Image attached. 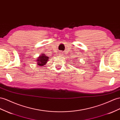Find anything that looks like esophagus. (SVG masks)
Segmentation results:
<instances>
[{"label":"esophagus","mask_w":120,"mask_h":120,"mask_svg":"<svg viewBox=\"0 0 120 120\" xmlns=\"http://www.w3.org/2000/svg\"><path fill=\"white\" fill-rule=\"evenodd\" d=\"M63 52H60V55H63Z\"/></svg>","instance_id":"esophagus-1"}]
</instances>
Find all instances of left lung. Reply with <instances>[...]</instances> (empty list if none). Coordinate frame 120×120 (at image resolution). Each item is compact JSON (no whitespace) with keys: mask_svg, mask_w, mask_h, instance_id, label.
<instances>
[{"mask_svg":"<svg viewBox=\"0 0 120 120\" xmlns=\"http://www.w3.org/2000/svg\"><path fill=\"white\" fill-rule=\"evenodd\" d=\"M78 59H79V58H78Z\"/></svg>","mask_w":120,"mask_h":120,"instance_id":"obj_1","label":"left lung"}]
</instances>
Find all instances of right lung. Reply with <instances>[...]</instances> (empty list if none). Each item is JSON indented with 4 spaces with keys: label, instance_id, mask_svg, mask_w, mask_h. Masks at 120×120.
Returning a JSON list of instances; mask_svg holds the SVG:
<instances>
[{
    "label": "right lung",
    "instance_id": "1",
    "mask_svg": "<svg viewBox=\"0 0 120 120\" xmlns=\"http://www.w3.org/2000/svg\"><path fill=\"white\" fill-rule=\"evenodd\" d=\"M49 59V57H47L45 56V54H42L39 57L38 59H36L37 64L39 66H43L44 65H45V63H47L48 62V59Z\"/></svg>",
    "mask_w": 120,
    "mask_h": 120
}]
</instances>
